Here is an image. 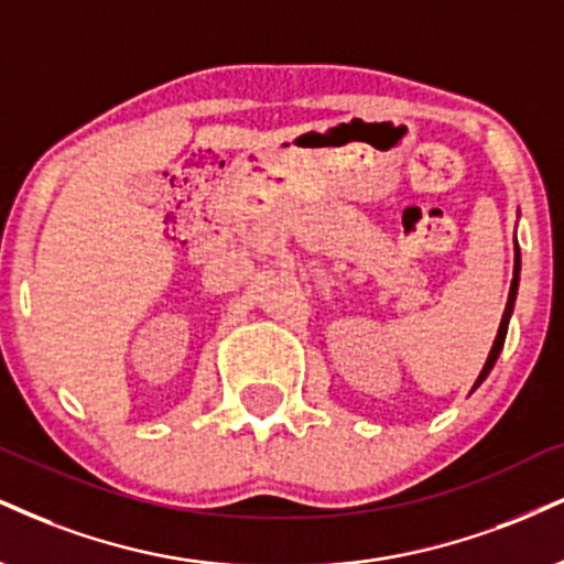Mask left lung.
<instances>
[{
	"label": "left lung",
	"instance_id": "left-lung-1",
	"mask_svg": "<svg viewBox=\"0 0 564 564\" xmlns=\"http://www.w3.org/2000/svg\"><path fill=\"white\" fill-rule=\"evenodd\" d=\"M518 283H520V252H518V241H514V273H512V286H510V296H507V307H505V315H501V323H499V334L494 338V347L488 351V359L484 365V370H480L476 386H473V391L478 389L480 383L486 381V376L491 372L494 365H497V357L501 347H505V338H507V325H510V317H512V310H514V300H518Z\"/></svg>",
	"mask_w": 564,
	"mask_h": 564
}]
</instances>
